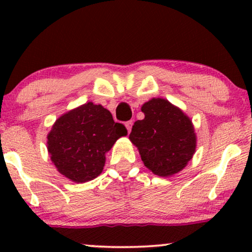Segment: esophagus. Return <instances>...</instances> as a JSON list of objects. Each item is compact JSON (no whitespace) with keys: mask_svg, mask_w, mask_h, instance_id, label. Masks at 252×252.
Here are the masks:
<instances>
[{"mask_svg":"<svg viewBox=\"0 0 252 252\" xmlns=\"http://www.w3.org/2000/svg\"><path fill=\"white\" fill-rule=\"evenodd\" d=\"M132 124H134V122H132V121H128V122H126V129H128V132L131 131Z\"/></svg>","mask_w":252,"mask_h":252,"instance_id":"esophagus-1","label":"esophagus"}]
</instances>
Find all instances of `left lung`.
Instances as JSON below:
<instances>
[{"instance_id":"1","label":"left lung","mask_w":252,"mask_h":252,"mask_svg":"<svg viewBox=\"0 0 252 252\" xmlns=\"http://www.w3.org/2000/svg\"><path fill=\"white\" fill-rule=\"evenodd\" d=\"M141 110L144 118L134 123L130 141L137 147L144 166L155 175L176 174L195 153L192 121L163 98H153Z\"/></svg>"}]
</instances>
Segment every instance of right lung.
I'll list each match as a JSON object with an SVG mask.
<instances>
[{
    "label": "right lung",
    "instance_id": "add662e5",
    "mask_svg": "<svg viewBox=\"0 0 252 252\" xmlns=\"http://www.w3.org/2000/svg\"><path fill=\"white\" fill-rule=\"evenodd\" d=\"M126 134L109 110L89 102L58 118L47 135V149L60 174L83 184L103 172L105 154Z\"/></svg>",
    "mask_w": 252,
    "mask_h": 252
}]
</instances>
